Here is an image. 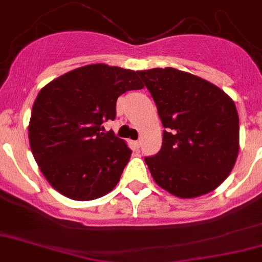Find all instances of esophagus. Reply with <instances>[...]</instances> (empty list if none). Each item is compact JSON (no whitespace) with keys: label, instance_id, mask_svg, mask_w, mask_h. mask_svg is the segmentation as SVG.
Here are the masks:
<instances>
[{"label":"esophagus","instance_id":"1","mask_svg":"<svg viewBox=\"0 0 262 262\" xmlns=\"http://www.w3.org/2000/svg\"><path fill=\"white\" fill-rule=\"evenodd\" d=\"M134 143H135V145L138 146V148H140V145H141V141L140 140H136V141H134Z\"/></svg>","mask_w":262,"mask_h":262}]
</instances>
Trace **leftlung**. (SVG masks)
Returning a JSON list of instances; mask_svg holds the SVG:
<instances>
[{
    "instance_id": "left-lung-1",
    "label": "left lung",
    "mask_w": 262,
    "mask_h": 262,
    "mask_svg": "<svg viewBox=\"0 0 262 262\" xmlns=\"http://www.w3.org/2000/svg\"><path fill=\"white\" fill-rule=\"evenodd\" d=\"M136 73L164 127L161 150L145 157L156 183L180 198L215 190L238 157L239 117L234 101L211 82L175 68Z\"/></svg>"
}]
</instances>
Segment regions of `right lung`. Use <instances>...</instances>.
<instances>
[{"label": "right lung", "instance_id": "add662e5", "mask_svg": "<svg viewBox=\"0 0 262 262\" xmlns=\"http://www.w3.org/2000/svg\"><path fill=\"white\" fill-rule=\"evenodd\" d=\"M144 84L136 72L91 64L54 79L39 91L29 122V144L54 189L76 201L112 190L131 149L104 122L116 118L118 96Z\"/></svg>", "mask_w": 262, "mask_h": 262}]
</instances>
